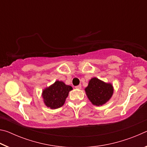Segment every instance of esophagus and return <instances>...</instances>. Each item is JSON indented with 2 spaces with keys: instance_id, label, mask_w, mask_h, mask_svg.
I'll use <instances>...</instances> for the list:
<instances>
[{
  "instance_id": "esophagus-1",
  "label": "esophagus",
  "mask_w": 147,
  "mask_h": 147,
  "mask_svg": "<svg viewBox=\"0 0 147 147\" xmlns=\"http://www.w3.org/2000/svg\"><path fill=\"white\" fill-rule=\"evenodd\" d=\"M75 88H76V89H80L82 88V86H81V85L76 86H75Z\"/></svg>"
}]
</instances>
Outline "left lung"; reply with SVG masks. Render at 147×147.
<instances>
[{"mask_svg":"<svg viewBox=\"0 0 147 147\" xmlns=\"http://www.w3.org/2000/svg\"><path fill=\"white\" fill-rule=\"evenodd\" d=\"M85 91L89 100L93 105L102 106L111 98L113 93V86L98 78H91Z\"/></svg>","mask_w":147,"mask_h":147,"instance_id":"left-lung-1","label":"left lung"}]
</instances>
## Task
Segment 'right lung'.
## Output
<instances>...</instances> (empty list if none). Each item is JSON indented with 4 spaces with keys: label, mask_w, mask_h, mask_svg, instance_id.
<instances>
[{
    "label": "right lung",
    "mask_w": 147,
    "mask_h": 147,
    "mask_svg": "<svg viewBox=\"0 0 147 147\" xmlns=\"http://www.w3.org/2000/svg\"><path fill=\"white\" fill-rule=\"evenodd\" d=\"M73 89L61 81L57 80L53 85L44 89L42 93L44 103L51 109H57L63 105L69 92Z\"/></svg>",
    "instance_id": "add662e5"
}]
</instances>
